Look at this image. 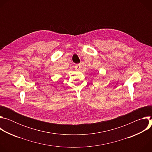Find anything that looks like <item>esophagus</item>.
Returning a JSON list of instances; mask_svg holds the SVG:
<instances>
[{"label": "esophagus", "instance_id": "34e87169", "mask_svg": "<svg viewBox=\"0 0 152 152\" xmlns=\"http://www.w3.org/2000/svg\"><path fill=\"white\" fill-rule=\"evenodd\" d=\"M80 64H76L75 66V69L76 70H79L80 69Z\"/></svg>", "mask_w": 152, "mask_h": 152}]
</instances>
